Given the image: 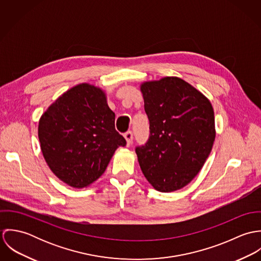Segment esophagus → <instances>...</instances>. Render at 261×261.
Listing matches in <instances>:
<instances>
[{
  "instance_id": "esophagus-1",
  "label": "esophagus",
  "mask_w": 261,
  "mask_h": 261,
  "mask_svg": "<svg viewBox=\"0 0 261 261\" xmlns=\"http://www.w3.org/2000/svg\"><path fill=\"white\" fill-rule=\"evenodd\" d=\"M123 137H124V139L126 140L127 145H128V146L132 145L133 140H134V134H133V132H132V130H127V132L123 135Z\"/></svg>"
}]
</instances>
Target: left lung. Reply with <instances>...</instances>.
Listing matches in <instances>:
<instances>
[{
    "label": "left lung",
    "instance_id": "obj_1",
    "mask_svg": "<svg viewBox=\"0 0 261 261\" xmlns=\"http://www.w3.org/2000/svg\"><path fill=\"white\" fill-rule=\"evenodd\" d=\"M149 121V140L138 146L141 169L160 192L189 184L200 172L215 140L210 101L178 77H165L141 86Z\"/></svg>",
    "mask_w": 261,
    "mask_h": 261
}]
</instances>
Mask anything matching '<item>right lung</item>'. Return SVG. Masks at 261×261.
I'll list each match as a JSON object with an SVG mask.
<instances>
[{"instance_id":"add662e5","label":"right lung","mask_w":261,"mask_h":261,"mask_svg":"<svg viewBox=\"0 0 261 261\" xmlns=\"http://www.w3.org/2000/svg\"><path fill=\"white\" fill-rule=\"evenodd\" d=\"M114 119L100 88L82 83L63 93L41 116L38 127L51 171L74 188L96 181L115 149L126 145L114 127Z\"/></svg>"}]
</instances>
